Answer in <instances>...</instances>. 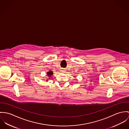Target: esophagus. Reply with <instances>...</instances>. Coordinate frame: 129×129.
Listing matches in <instances>:
<instances>
[{
    "instance_id": "1",
    "label": "esophagus",
    "mask_w": 129,
    "mask_h": 129,
    "mask_svg": "<svg viewBox=\"0 0 129 129\" xmlns=\"http://www.w3.org/2000/svg\"><path fill=\"white\" fill-rule=\"evenodd\" d=\"M64 71H65V70H64L63 69H61V72H63Z\"/></svg>"
}]
</instances>
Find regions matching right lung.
Returning <instances> with one entry per match:
<instances>
[{
	"label": "right lung",
	"mask_w": 129,
	"mask_h": 129,
	"mask_svg": "<svg viewBox=\"0 0 129 129\" xmlns=\"http://www.w3.org/2000/svg\"><path fill=\"white\" fill-rule=\"evenodd\" d=\"M53 72H52V71H51V70L47 72V76H48V78H49L48 79H50V78L51 77V76H52V75H53ZM46 81H48V80H46Z\"/></svg>",
	"instance_id": "1"
}]
</instances>
